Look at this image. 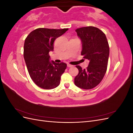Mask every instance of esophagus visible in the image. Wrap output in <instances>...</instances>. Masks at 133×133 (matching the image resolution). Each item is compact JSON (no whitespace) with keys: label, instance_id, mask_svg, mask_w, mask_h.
I'll return each mask as SVG.
<instances>
[{"label":"esophagus","instance_id":"esophagus-1","mask_svg":"<svg viewBox=\"0 0 133 133\" xmlns=\"http://www.w3.org/2000/svg\"><path fill=\"white\" fill-rule=\"evenodd\" d=\"M67 66H68V67H69V68H70V67H73L74 65H71V64H68V65H67Z\"/></svg>","mask_w":133,"mask_h":133}]
</instances>
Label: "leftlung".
I'll return each instance as SVG.
<instances>
[{"label": "left lung", "instance_id": "1", "mask_svg": "<svg viewBox=\"0 0 133 133\" xmlns=\"http://www.w3.org/2000/svg\"><path fill=\"white\" fill-rule=\"evenodd\" d=\"M82 42L81 55L89 63L87 69L76 65L78 74L74 78L76 86L83 89H91L103 80L107 70L109 46L105 34L98 28L89 26L76 29Z\"/></svg>", "mask_w": 133, "mask_h": 133}]
</instances>
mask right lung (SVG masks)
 <instances>
[{
	"label": "right lung",
	"instance_id": "1",
	"mask_svg": "<svg viewBox=\"0 0 133 133\" xmlns=\"http://www.w3.org/2000/svg\"><path fill=\"white\" fill-rule=\"evenodd\" d=\"M68 30L38 28L25 40L23 54L28 73L36 85L43 89H51L60 84L67 65L63 62H50L49 53L54 50L55 40Z\"/></svg>",
	"mask_w": 133,
	"mask_h": 133
}]
</instances>
